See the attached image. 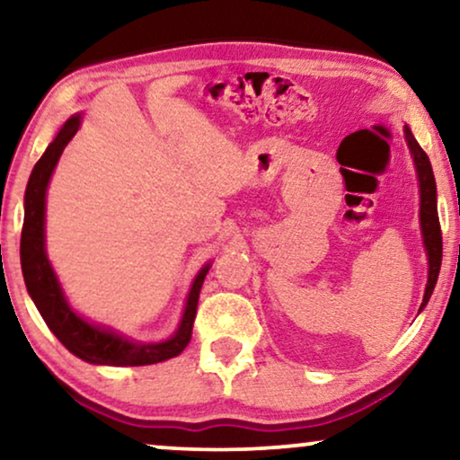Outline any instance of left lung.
<instances>
[{"label": "left lung", "instance_id": "obj_1", "mask_svg": "<svg viewBox=\"0 0 460 460\" xmlns=\"http://www.w3.org/2000/svg\"><path fill=\"white\" fill-rule=\"evenodd\" d=\"M404 137H406L408 148H411L414 172H417V180H419L420 236H423L427 263H429V268H427V285H425L423 304L419 307L420 312L427 305V301H429L433 288H436L439 266H442V230H439L438 190H436V178H433L429 156L425 155V150L419 146L417 140H414L412 131L408 125H404Z\"/></svg>", "mask_w": 460, "mask_h": 460}]
</instances>
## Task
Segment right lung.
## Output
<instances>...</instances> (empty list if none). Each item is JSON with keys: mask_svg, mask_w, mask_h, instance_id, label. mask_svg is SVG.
I'll use <instances>...</instances> for the list:
<instances>
[{"mask_svg": "<svg viewBox=\"0 0 460 460\" xmlns=\"http://www.w3.org/2000/svg\"><path fill=\"white\" fill-rule=\"evenodd\" d=\"M81 128V112L68 117L65 125L41 159L35 163L31 172L27 190H24V224L21 234V266L27 291L33 304L46 320L49 331L58 337V341L81 360L90 364H106V367H146V364L165 362L169 358L180 356L192 337V324L197 318L199 293L203 280L209 272L211 261L205 263L194 276L190 291H188L184 314L178 329L165 341H136L104 324H93L77 314L68 304L62 291L58 276L46 253V194L49 180L62 150Z\"/></svg>", "mask_w": 460, "mask_h": 460, "instance_id": "right-lung-1", "label": "right lung"}]
</instances>
